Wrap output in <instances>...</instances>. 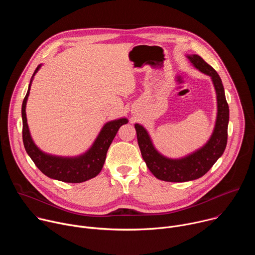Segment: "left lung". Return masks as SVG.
Returning a JSON list of instances; mask_svg holds the SVG:
<instances>
[{
  "instance_id": "obj_1",
  "label": "left lung",
  "mask_w": 255,
  "mask_h": 255,
  "mask_svg": "<svg viewBox=\"0 0 255 255\" xmlns=\"http://www.w3.org/2000/svg\"><path fill=\"white\" fill-rule=\"evenodd\" d=\"M196 68L212 78L216 94L218 113L214 132L210 140L201 149L180 159H170L159 154L153 147L150 137L141 125L135 124L137 141L144 161L155 177L171 183H181L197 179L209 171L218 160L227 145L229 107L224 87L217 71L200 55H188Z\"/></svg>"
}]
</instances>
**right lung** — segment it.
<instances>
[{
    "label": "right lung",
    "instance_id": "1",
    "mask_svg": "<svg viewBox=\"0 0 255 255\" xmlns=\"http://www.w3.org/2000/svg\"><path fill=\"white\" fill-rule=\"evenodd\" d=\"M40 66L41 65H38L34 71L22 104V136L24 147L35 165L48 177L64 181V183H83V181L91 179L100 173L106 160L107 151L110 147L114 137L116 136L119 128L126 124L128 120L122 118L107 123L103 127L91 149L79 157H58L42 152L34 144L30 136L25 111L33 77L38 71Z\"/></svg>",
    "mask_w": 255,
    "mask_h": 255
}]
</instances>
